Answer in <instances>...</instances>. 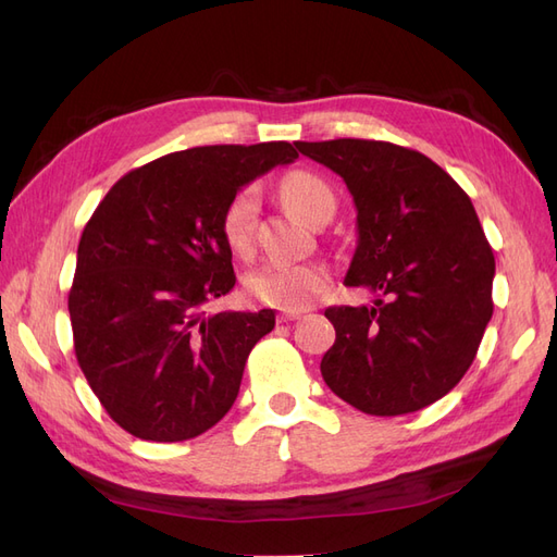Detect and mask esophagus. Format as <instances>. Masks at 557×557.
<instances>
[{
  "mask_svg": "<svg viewBox=\"0 0 557 557\" xmlns=\"http://www.w3.org/2000/svg\"><path fill=\"white\" fill-rule=\"evenodd\" d=\"M301 318V313H297V311H283V313H278V323H293V320H299Z\"/></svg>",
  "mask_w": 557,
  "mask_h": 557,
  "instance_id": "esophagus-1",
  "label": "esophagus"
}]
</instances>
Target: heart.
Returning <instances> with one entry per match:
<instances>
[{
	"label": "heart",
	"instance_id": "heart-1",
	"mask_svg": "<svg viewBox=\"0 0 557 557\" xmlns=\"http://www.w3.org/2000/svg\"><path fill=\"white\" fill-rule=\"evenodd\" d=\"M281 197L297 218L315 223V218L334 213L336 197L332 185L309 170H295L281 178ZM260 215L258 185H244L227 201L221 218V230L227 246L246 256L256 242ZM330 285V272L320 262L299 264H262L246 276L244 288L250 299L281 311H305Z\"/></svg>",
	"mask_w": 557,
	"mask_h": 557
}]
</instances>
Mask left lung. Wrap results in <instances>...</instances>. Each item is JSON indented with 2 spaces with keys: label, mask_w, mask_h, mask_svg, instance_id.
Returning <instances> with one entry per match:
<instances>
[{
  "label": "left lung",
  "mask_w": 557,
  "mask_h": 557,
  "mask_svg": "<svg viewBox=\"0 0 557 557\" xmlns=\"http://www.w3.org/2000/svg\"><path fill=\"white\" fill-rule=\"evenodd\" d=\"M339 174L358 209L344 283L372 307H330V391L364 413L401 416L450 393L493 318L495 256L469 195L440 164L391 141H297Z\"/></svg>",
  "instance_id": "1"
}]
</instances>
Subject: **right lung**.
<instances>
[{
	"label": "right lung",
	"instance_id": "1",
	"mask_svg": "<svg viewBox=\"0 0 557 557\" xmlns=\"http://www.w3.org/2000/svg\"><path fill=\"white\" fill-rule=\"evenodd\" d=\"M295 158L288 141L197 146L127 172L99 201L70 318L83 374L125 432L185 442L232 409L276 313L209 311L237 283L221 218L246 183Z\"/></svg>",
	"mask_w": 557,
	"mask_h": 557
}]
</instances>
